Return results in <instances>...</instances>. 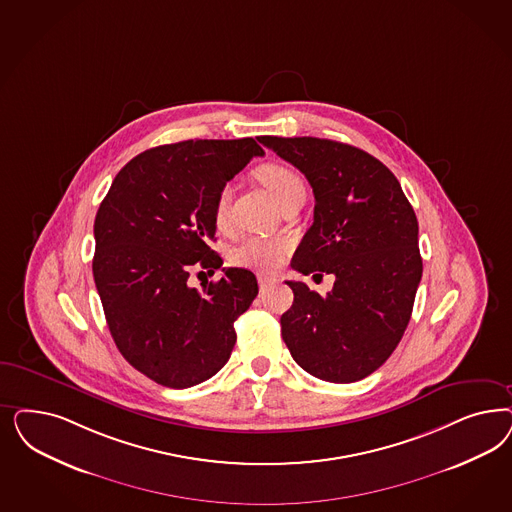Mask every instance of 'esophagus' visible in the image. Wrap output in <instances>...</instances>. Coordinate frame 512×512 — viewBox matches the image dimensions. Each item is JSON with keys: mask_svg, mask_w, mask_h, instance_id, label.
<instances>
[{"mask_svg": "<svg viewBox=\"0 0 512 512\" xmlns=\"http://www.w3.org/2000/svg\"><path fill=\"white\" fill-rule=\"evenodd\" d=\"M258 282H260V288H262V290H265L267 286L275 284V282H277V279H271V277H265V275H260V277H258Z\"/></svg>", "mask_w": 512, "mask_h": 512, "instance_id": "esophagus-1", "label": "esophagus"}]
</instances>
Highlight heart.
<instances>
[{"instance_id": "heart-1", "label": "heart", "mask_w": 512, "mask_h": 512, "mask_svg": "<svg viewBox=\"0 0 512 512\" xmlns=\"http://www.w3.org/2000/svg\"><path fill=\"white\" fill-rule=\"evenodd\" d=\"M256 177L279 205H282L286 199L292 198L297 192H305V184L301 181V177L288 165H262L256 171ZM230 196V186H226V184L216 194L213 216H215V224L218 228H224L228 222ZM288 248H290L288 243L284 239H277V237H248L233 248L231 260H233V264L247 267V269L271 273L281 267Z\"/></svg>"}]
</instances>
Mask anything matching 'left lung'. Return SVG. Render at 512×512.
Instances as JSON below:
<instances>
[{
    "instance_id": "8db88e82",
    "label": "left lung",
    "mask_w": 512,
    "mask_h": 512,
    "mask_svg": "<svg viewBox=\"0 0 512 512\" xmlns=\"http://www.w3.org/2000/svg\"><path fill=\"white\" fill-rule=\"evenodd\" d=\"M258 141L313 186V226L292 269L335 275L328 296L286 281L294 303L281 316L282 339L316 379H365L396 350L413 313L422 279L413 207L394 173L352 145L273 135Z\"/></svg>"
}]
</instances>
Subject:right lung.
I'll list each match as a JSON object with an SVG mask.
<instances>
[{
  "mask_svg": "<svg viewBox=\"0 0 512 512\" xmlns=\"http://www.w3.org/2000/svg\"><path fill=\"white\" fill-rule=\"evenodd\" d=\"M264 149L252 139H190L124 165L99 205L92 262L109 331L139 373L167 388L211 379L230 360L233 322L258 296L252 271L224 267L203 292L192 269L215 273V199Z\"/></svg>",
  "mask_w": 512,
  "mask_h": 512,
  "instance_id": "right-lung-1",
  "label": "right lung"
}]
</instances>
